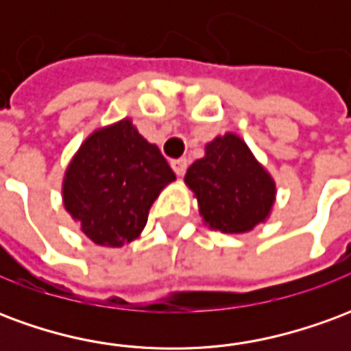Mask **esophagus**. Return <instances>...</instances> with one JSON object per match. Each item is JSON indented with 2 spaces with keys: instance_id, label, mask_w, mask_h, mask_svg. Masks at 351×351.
Returning a JSON list of instances; mask_svg holds the SVG:
<instances>
[{
  "instance_id": "34e87169",
  "label": "esophagus",
  "mask_w": 351,
  "mask_h": 351,
  "mask_svg": "<svg viewBox=\"0 0 351 351\" xmlns=\"http://www.w3.org/2000/svg\"><path fill=\"white\" fill-rule=\"evenodd\" d=\"M171 167L175 171L176 175L182 176L186 173V167H188V161L184 160V158H178V160H173L171 161Z\"/></svg>"
}]
</instances>
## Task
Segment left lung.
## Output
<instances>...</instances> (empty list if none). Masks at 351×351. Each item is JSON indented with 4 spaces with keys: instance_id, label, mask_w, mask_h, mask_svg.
Masks as SVG:
<instances>
[{
    "instance_id": "8db88e82",
    "label": "left lung",
    "mask_w": 351,
    "mask_h": 351,
    "mask_svg": "<svg viewBox=\"0 0 351 351\" xmlns=\"http://www.w3.org/2000/svg\"><path fill=\"white\" fill-rule=\"evenodd\" d=\"M184 182L197 199L208 229L239 235L265 223L276 203V182L237 133H223L205 145Z\"/></svg>"
}]
</instances>
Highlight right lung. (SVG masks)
<instances>
[{
	"instance_id": "right-lung-1",
	"label": "right lung",
	"mask_w": 351,
	"mask_h": 351,
	"mask_svg": "<svg viewBox=\"0 0 351 351\" xmlns=\"http://www.w3.org/2000/svg\"><path fill=\"white\" fill-rule=\"evenodd\" d=\"M176 176L131 118L93 130L69 161L62 201L80 231L99 246L135 241L161 190Z\"/></svg>"
}]
</instances>
